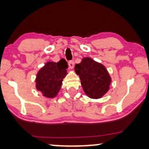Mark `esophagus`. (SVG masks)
<instances>
[{
  "instance_id": "obj_1",
  "label": "esophagus",
  "mask_w": 149,
  "mask_h": 149,
  "mask_svg": "<svg viewBox=\"0 0 149 149\" xmlns=\"http://www.w3.org/2000/svg\"><path fill=\"white\" fill-rule=\"evenodd\" d=\"M69 68L72 69L74 67V62L73 61H69Z\"/></svg>"
}]
</instances>
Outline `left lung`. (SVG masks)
I'll use <instances>...</instances> for the list:
<instances>
[{"instance_id":"8db88e82","label":"left lung","mask_w":149,"mask_h":149,"mask_svg":"<svg viewBox=\"0 0 149 149\" xmlns=\"http://www.w3.org/2000/svg\"><path fill=\"white\" fill-rule=\"evenodd\" d=\"M75 71L80 77L83 91L88 97H102L110 88L111 78L102 64L85 57L75 65Z\"/></svg>"}]
</instances>
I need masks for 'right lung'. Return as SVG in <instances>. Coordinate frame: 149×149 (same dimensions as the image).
I'll return each mask as SVG.
<instances>
[{
  "instance_id": "obj_1",
  "label": "right lung",
  "mask_w": 149,
  "mask_h": 149,
  "mask_svg": "<svg viewBox=\"0 0 149 149\" xmlns=\"http://www.w3.org/2000/svg\"><path fill=\"white\" fill-rule=\"evenodd\" d=\"M67 63L64 58L58 63L49 61L38 71L36 88L47 98H54L59 93L63 80L67 75Z\"/></svg>"
}]
</instances>
